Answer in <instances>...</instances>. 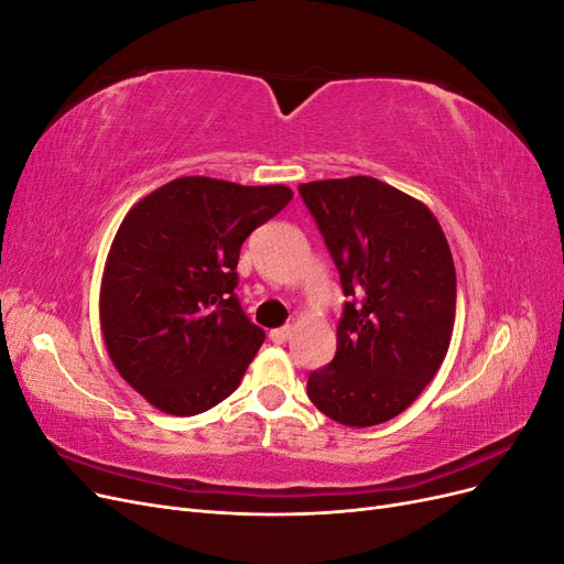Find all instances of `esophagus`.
<instances>
[{"instance_id":"1","label":"esophagus","mask_w":564,"mask_h":564,"mask_svg":"<svg viewBox=\"0 0 564 564\" xmlns=\"http://www.w3.org/2000/svg\"><path fill=\"white\" fill-rule=\"evenodd\" d=\"M289 338H292V327H280V329H272L270 332L272 344H286Z\"/></svg>"}]
</instances>
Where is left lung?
<instances>
[{
  "label": "left lung",
  "instance_id": "left-lung-1",
  "mask_svg": "<svg viewBox=\"0 0 564 564\" xmlns=\"http://www.w3.org/2000/svg\"><path fill=\"white\" fill-rule=\"evenodd\" d=\"M350 296L334 360L308 377L324 416L369 429L402 414L449 350L456 270L435 214L371 176L301 183Z\"/></svg>",
  "mask_w": 564,
  "mask_h": 564
}]
</instances>
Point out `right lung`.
<instances>
[{"label": "right lung", "mask_w": 564, "mask_h": 564, "mask_svg": "<svg viewBox=\"0 0 564 564\" xmlns=\"http://www.w3.org/2000/svg\"><path fill=\"white\" fill-rule=\"evenodd\" d=\"M286 185L183 176L139 199L117 228L100 280V334L148 404L193 416L240 386L263 344L235 296L242 242L280 214Z\"/></svg>", "instance_id": "right-lung-1"}]
</instances>
